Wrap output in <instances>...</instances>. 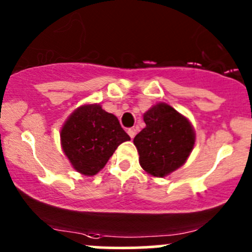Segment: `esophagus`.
Masks as SVG:
<instances>
[{
  "mask_svg": "<svg viewBox=\"0 0 252 252\" xmlns=\"http://www.w3.org/2000/svg\"><path fill=\"white\" fill-rule=\"evenodd\" d=\"M135 133H136V130L134 128H130V129H128V134H129V136H130L131 139L134 138V136H135Z\"/></svg>",
  "mask_w": 252,
  "mask_h": 252,
  "instance_id": "esophagus-1",
  "label": "esophagus"
}]
</instances>
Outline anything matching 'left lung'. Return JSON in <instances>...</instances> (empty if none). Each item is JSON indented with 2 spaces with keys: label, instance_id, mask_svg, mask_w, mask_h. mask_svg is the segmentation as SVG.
<instances>
[{
  "label": "left lung",
  "instance_id": "obj_1",
  "mask_svg": "<svg viewBox=\"0 0 252 252\" xmlns=\"http://www.w3.org/2000/svg\"><path fill=\"white\" fill-rule=\"evenodd\" d=\"M146 126L134 138L139 163L145 172L163 178L182 167L194 149L195 131L191 123L163 102L144 114Z\"/></svg>",
  "mask_w": 252,
  "mask_h": 252
}]
</instances>
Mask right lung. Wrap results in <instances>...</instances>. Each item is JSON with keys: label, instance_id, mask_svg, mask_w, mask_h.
<instances>
[{"label": "right lung", "instance_id": "right-lung-1", "mask_svg": "<svg viewBox=\"0 0 252 252\" xmlns=\"http://www.w3.org/2000/svg\"><path fill=\"white\" fill-rule=\"evenodd\" d=\"M130 136L114 114L100 105L77 108L63 124L61 144L73 168L84 175H95L106 166L117 147Z\"/></svg>", "mask_w": 252, "mask_h": 252}]
</instances>
